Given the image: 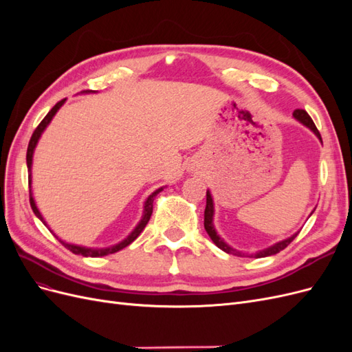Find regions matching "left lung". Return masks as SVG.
<instances>
[{"label":"left lung","instance_id":"8db88e82","mask_svg":"<svg viewBox=\"0 0 352 352\" xmlns=\"http://www.w3.org/2000/svg\"><path fill=\"white\" fill-rule=\"evenodd\" d=\"M294 117H295V119H296L298 122H301L302 124H305V126L308 127V129H311V131L314 132V135L318 138V140L322 141L320 132L317 131V127H316L314 122L311 120V117L308 116V113H307L305 110H295V111H294ZM212 216H214V202H212L211 192H210V190H207V206H206V211H204V228H206V230H207V233H208V236L211 238L212 242H214V243L217 245V247H219L220 250H223V251L228 252V254L238 255V257H243L242 252H239V251H236V250H233L232 247H229V245L217 235V232H216V229H214V225H212ZM296 235H298V233H295V235L289 236L287 239H283V241H280V242H278V243L272 245V247H269V248H265V250H261V251H258V252H255V254H254L255 258L269 257V255H274V254L280 252L282 250H285V248L287 247V245H289V243L295 239Z\"/></svg>","mask_w":352,"mask_h":352}]
</instances>
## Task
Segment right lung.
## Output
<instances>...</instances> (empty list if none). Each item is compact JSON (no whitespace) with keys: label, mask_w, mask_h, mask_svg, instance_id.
<instances>
[{"label":"right lung","mask_w":352,"mask_h":352,"mask_svg":"<svg viewBox=\"0 0 352 352\" xmlns=\"http://www.w3.org/2000/svg\"><path fill=\"white\" fill-rule=\"evenodd\" d=\"M88 92H92V91H82V94H88ZM65 101H66V100L58 101V102L54 105V107H52V109L48 111V114L44 117V120H42V122L38 124L35 132L32 133V138H30L29 145H28V153H26V163H28V170H29V197H30V207H32V210H34L35 216H36L42 223H44L45 226H47V223H45L44 217H42V214H41L38 207H36V204H35L34 194H32V188H30V184H32V158H34L35 146H36V144H38V141H39V138H41L42 132H44V131L47 129V126H48L50 122L52 120V117L56 116V113L60 110L61 105L65 104ZM162 190H163V188H158L157 190H154V192H153L150 197L146 198L145 204H144V214H142V219L140 220V223H138L136 228L131 232V235H127V238H124V239H123L122 242H119V243L113 245V247H109V248H87V247H80V245L67 243V242L61 241V239H58V238H57V239H58L63 245H65V247H66L69 251H72L73 254H76V255H83V257H104V255H109V254H114V252H117V251H120V250H123L124 247H127V245H129V243H132L138 236H140V233L145 229L146 223L150 221V217H151V214H153V202H154V198L157 197L158 192H162Z\"/></svg>","instance_id":"1"}]
</instances>
